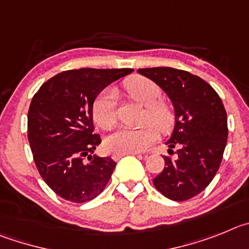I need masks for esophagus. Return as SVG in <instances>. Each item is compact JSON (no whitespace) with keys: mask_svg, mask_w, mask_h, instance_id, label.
Segmentation results:
<instances>
[{"mask_svg":"<svg viewBox=\"0 0 249 249\" xmlns=\"http://www.w3.org/2000/svg\"><path fill=\"white\" fill-rule=\"evenodd\" d=\"M129 154H131V155H141L140 152H127V154H114L113 155V159L114 160H119L120 158H123V156H125V155H129Z\"/></svg>","mask_w":249,"mask_h":249,"instance_id":"34e87169","label":"esophagus"}]
</instances>
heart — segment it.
Wrapping results in <instances>:
<instances>
[{
	"instance_id": "1",
	"label": "heart",
	"mask_w": 249,
	"mask_h": 249,
	"mask_svg": "<svg viewBox=\"0 0 249 249\" xmlns=\"http://www.w3.org/2000/svg\"><path fill=\"white\" fill-rule=\"evenodd\" d=\"M124 88L129 97L144 105L145 110L138 127H122L105 140V146L115 154L140 152L146 150L158 139L159 130L167 133L174 127V108L167 102L160 100L161 89L155 82L145 77L130 78ZM94 120L102 129L110 130L116 124L115 91L107 89L100 93L93 104Z\"/></svg>"
}]
</instances>
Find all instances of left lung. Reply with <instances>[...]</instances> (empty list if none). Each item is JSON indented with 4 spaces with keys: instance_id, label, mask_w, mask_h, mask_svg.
I'll use <instances>...</instances> for the list:
<instances>
[{
    "instance_id": "8db88e82",
    "label": "left lung",
    "mask_w": 249,
    "mask_h": 249,
    "mask_svg": "<svg viewBox=\"0 0 249 249\" xmlns=\"http://www.w3.org/2000/svg\"><path fill=\"white\" fill-rule=\"evenodd\" d=\"M138 73L167 94L176 116L166 142L175 158L163 156L165 167L152 182L170 200H190L210 185L222 161L228 136L222 100L207 82L186 71L156 67Z\"/></svg>"
}]
</instances>
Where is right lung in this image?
<instances>
[{
	"mask_svg": "<svg viewBox=\"0 0 249 249\" xmlns=\"http://www.w3.org/2000/svg\"><path fill=\"white\" fill-rule=\"evenodd\" d=\"M133 69L82 68L62 71L38 89L28 110V141L44 182L62 198L83 203L102 194L116 162L94 150L93 104L110 83Z\"/></svg>",
	"mask_w": 249,
	"mask_h": 249,
	"instance_id": "right-lung-1",
	"label": "right lung"
}]
</instances>
